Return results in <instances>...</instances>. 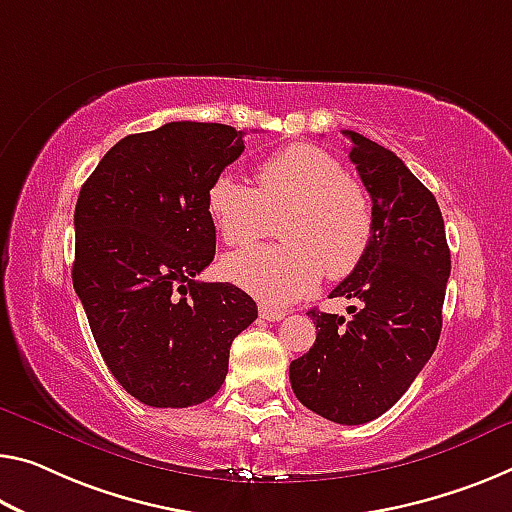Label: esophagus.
<instances>
[{"instance_id": "obj_1", "label": "esophagus", "mask_w": 512, "mask_h": 512, "mask_svg": "<svg viewBox=\"0 0 512 512\" xmlns=\"http://www.w3.org/2000/svg\"><path fill=\"white\" fill-rule=\"evenodd\" d=\"M258 313H261V318L270 320V322H277L286 316V311L279 309V306H272V304H258Z\"/></svg>"}]
</instances>
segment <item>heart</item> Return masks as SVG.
I'll list each match as a JSON object with an SVG mask.
<instances>
[{
	"label": "heart",
	"mask_w": 512,
	"mask_h": 512,
	"mask_svg": "<svg viewBox=\"0 0 512 512\" xmlns=\"http://www.w3.org/2000/svg\"><path fill=\"white\" fill-rule=\"evenodd\" d=\"M254 176L256 190L231 174L212 178L208 217L229 247L267 238L277 222L283 242L226 256L224 277L274 302L311 293L325 272L348 277L371 247L373 206L343 164L318 146L293 144L265 157Z\"/></svg>",
	"instance_id": "heart-1"
}]
</instances>
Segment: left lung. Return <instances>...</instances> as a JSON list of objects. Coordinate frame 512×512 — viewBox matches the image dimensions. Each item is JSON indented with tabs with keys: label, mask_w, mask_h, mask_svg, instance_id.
Returning <instances> with one entry per match:
<instances>
[{
	"label": "left lung",
	"mask_w": 512,
	"mask_h": 512,
	"mask_svg": "<svg viewBox=\"0 0 512 512\" xmlns=\"http://www.w3.org/2000/svg\"><path fill=\"white\" fill-rule=\"evenodd\" d=\"M350 160L373 201V240L329 297L355 300L352 320L311 309L316 343L290 361L297 400L343 426L377 419L428 364L442 334L451 274L442 210L396 153L352 130Z\"/></svg>",
	"instance_id": "8db88e82"
}]
</instances>
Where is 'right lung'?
<instances>
[{"label":"right lung","mask_w":512,"mask_h":512,"mask_svg":"<svg viewBox=\"0 0 512 512\" xmlns=\"http://www.w3.org/2000/svg\"><path fill=\"white\" fill-rule=\"evenodd\" d=\"M242 137L196 121L128 135L77 196L75 293L107 368L144 405L215 396L233 338L258 316L245 290L196 279L215 258L208 185L245 151Z\"/></svg>","instance_id":"right-lung-1"}]
</instances>
